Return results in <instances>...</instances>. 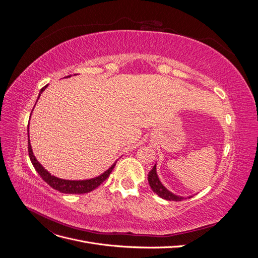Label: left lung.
<instances>
[{"label": "left lung", "mask_w": 258, "mask_h": 258, "mask_svg": "<svg viewBox=\"0 0 258 258\" xmlns=\"http://www.w3.org/2000/svg\"><path fill=\"white\" fill-rule=\"evenodd\" d=\"M148 183H150L151 188L153 189L154 192H156L158 195L159 197H161L162 199L166 200H172V201H181L183 199H186L184 197L181 196H176V195L172 194L170 190H168L165 186H163L160 182V179L157 175V172H156V165L153 167V169L150 171L148 173ZM191 196H189L188 198H190Z\"/></svg>", "instance_id": "left-lung-1"}]
</instances>
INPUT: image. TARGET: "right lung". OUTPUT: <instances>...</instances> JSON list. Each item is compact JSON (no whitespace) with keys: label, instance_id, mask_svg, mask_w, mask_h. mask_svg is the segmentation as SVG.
<instances>
[{"label":"right lung","instance_id":"right-lung-1","mask_svg":"<svg viewBox=\"0 0 258 258\" xmlns=\"http://www.w3.org/2000/svg\"><path fill=\"white\" fill-rule=\"evenodd\" d=\"M71 75H69L67 77H70ZM48 85H46L45 87H43L38 93V98H40L41 93L45 90V88L47 87ZM37 98V99H38ZM37 102V101H36ZM28 151H29V157L31 162H32V165L34 167V169L36 170V172L41 175V177L44 179V181L47 183L50 187H52L53 189H56L60 192H63V194H86V192H89L91 190H93L97 187L102 184L103 181L108 177V175L111 174L112 170L114 169L116 162H114V165L111 166L108 168L104 173L100 174L97 177H93V178H89V179H83V181H70V179H63V178H59L51 175L47 170H46L40 162H38L35 158V156L33 155L32 152V147H31L30 144V139H29V124H28Z\"/></svg>","mask_w":258,"mask_h":258}]
</instances>
